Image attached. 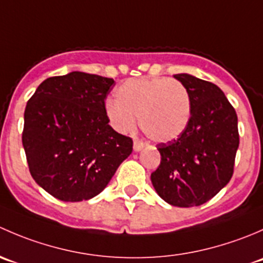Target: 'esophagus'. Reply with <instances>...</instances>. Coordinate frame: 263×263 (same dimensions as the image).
<instances>
[{"label": "esophagus", "mask_w": 263, "mask_h": 263, "mask_svg": "<svg viewBox=\"0 0 263 263\" xmlns=\"http://www.w3.org/2000/svg\"><path fill=\"white\" fill-rule=\"evenodd\" d=\"M144 147V142L141 140H135L134 141V150L135 151H141Z\"/></svg>", "instance_id": "esophagus-1"}]
</instances>
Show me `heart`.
I'll return each instance as SVG.
<instances>
[{"mask_svg": "<svg viewBox=\"0 0 263 263\" xmlns=\"http://www.w3.org/2000/svg\"><path fill=\"white\" fill-rule=\"evenodd\" d=\"M116 100L105 103L110 124L122 134L136 128L156 142L178 139L190 124V92L181 81L166 78L132 79L117 87Z\"/></svg>", "mask_w": 263, "mask_h": 263, "instance_id": "obj_1", "label": "heart"}]
</instances>
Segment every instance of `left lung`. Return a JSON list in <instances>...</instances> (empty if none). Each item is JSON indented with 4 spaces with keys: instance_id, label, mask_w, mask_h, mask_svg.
<instances>
[{
    "instance_id": "1",
    "label": "left lung",
    "mask_w": 263,
    "mask_h": 263,
    "mask_svg": "<svg viewBox=\"0 0 263 263\" xmlns=\"http://www.w3.org/2000/svg\"><path fill=\"white\" fill-rule=\"evenodd\" d=\"M174 78L190 92V124L178 139L156 146L161 161L151 183L165 202L192 208L211 200L232 178L239 146L238 117L213 82L188 73Z\"/></svg>"
}]
</instances>
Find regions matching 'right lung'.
<instances>
[{
  "instance_id": "right-lung-1",
  "label": "right lung",
  "mask_w": 263,
  "mask_h": 263,
  "mask_svg": "<svg viewBox=\"0 0 263 263\" xmlns=\"http://www.w3.org/2000/svg\"><path fill=\"white\" fill-rule=\"evenodd\" d=\"M113 79L73 71L44 80L24 113L29 171L44 191L66 202L99 195L132 153V139L105 115Z\"/></svg>"
}]
</instances>
